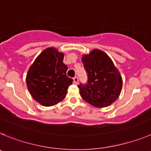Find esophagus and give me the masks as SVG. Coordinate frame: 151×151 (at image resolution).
Segmentation results:
<instances>
[{"instance_id":"esophagus-1","label":"esophagus","mask_w":151,"mask_h":151,"mask_svg":"<svg viewBox=\"0 0 151 151\" xmlns=\"http://www.w3.org/2000/svg\"><path fill=\"white\" fill-rule=\"evenodd\" d=\"M73 81H74V83L78 84V78H77V77H74V78H73Z\"/></svg>"}]
</instances>
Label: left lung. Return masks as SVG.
<instances>
[{
  "instance_id": "left-lung-1",
  "label": "left lung",
  "mask_w": 151,
  "mask_h": 151,
  "mask_svg": "<svg viewBox=\"0 0 151 151\" xmlns=\"http://www.w3.org/2000/svg\"><path fill=\"white\" fill-rule=\"evenodd\" d=\"M82 62L89 79L86 85L78 86L82 99L96 108L111 105L122 90L123 79L119 70L108 54L98 49L83 55Z\"/></svg>"
}]
</instances>
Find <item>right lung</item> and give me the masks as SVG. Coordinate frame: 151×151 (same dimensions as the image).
<instances>
[{"label": "right lung", "mask_w": 151, "mask_h": 151, "mask_svg": "<svg viewBox=\"0 0 151 151\" xmlns=\"http://www.w3.org/2000/svg\"><path fill=\"white\" fill-rule=\"evenodd\" d=\"M65 54L54 47L45 49L30 66L26 85L35 101L46 107L62 101L73 80L67 77L68 67L63 63Z\"/></svg>", "instance_id": "obj_1"}]
</instances>
